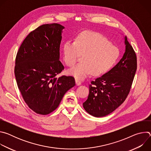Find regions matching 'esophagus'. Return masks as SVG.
Wrapping results in <instances>:
<instances>
[{"label":"esophagus","instance_id":"34e87169","mask_svg":"<svg viewBox=\"0 0 151 151\" xmlns=\"http://www.w3.org/2000/svg\"><path fill=\"white\" fill-rule=\"evenodd\" d=\"M75 82H76V85L77 86H79V85H80L81 84V82L79 80H78V79H75Z\"/></svg>","mask_w":151,"mask_h":151}]
</instances>
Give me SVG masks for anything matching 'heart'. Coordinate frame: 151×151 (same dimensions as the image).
<instances>
[{
  "label": "heart",
  "instance_id": "1",
  "mask_svg": "<svg viewBox=\"0 0 151 151\" xmlns=\"http://www.w3.org/2000/svg\"><path fill=\"white\" fill-rule=\"evenodd\" d=\"M79 55H82V63L68 73L83 80L92 74L100 76L111 70L118 61L119 50L101 35L85 32L79 35L75 41L67 40L63 47V58L69 68L75 65Z\"/></svg>",
  "mask_w": 151,
  "mask_h": 151
}]
</instances>
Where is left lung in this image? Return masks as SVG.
I'll list each match as a JSON object with an SVG mask.
<instances>
[{"instance_id": "obj_1", "label": "left lung", "mask_w": 151, "mask_h": 151, "mask_svg": "<svg viewBox=\"0 0 151 151\" xmlns=\"http://www.w3.org/2000/svg\"><path fill=\"white\" fill-rule=\"evenodd\" d=\"M125 52L111 70L92 81L84 109L95 117H103L114 111L130 92L137 69L136 53L124 37Z\"/></svg>"}]
</instances>
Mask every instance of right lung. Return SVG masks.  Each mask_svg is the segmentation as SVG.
I'll return each instance as SVG.
<instances>
[{"instance_id":"add662e5","label":"right lung","mask_w":151,"mask_h":151,"mask_svg":"<svg viewBox=\"0 0 151 151\" xmlns=\"http://www.w3.org/2000/svg\"><path fill=\"white\" fill-rule=\"evenodd\" d=\"M64 29L57 23L38 27L25 38L17 54L14 73L18 87L37 114L55 110L64 94L75 85L72 76L56 77L64 69L60 61Z\"/></svg>"}]
</instances>
